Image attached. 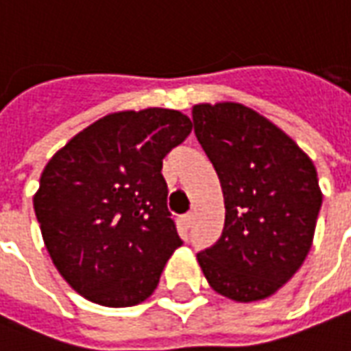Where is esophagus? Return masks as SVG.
<instances>
[{"mask_svg": "<svg viewBox=\"0 0 351 351\" xmlns=\"http://www.w3.org/2000/svg\"><path fill=\"white\" fill-rule=\"evenodd\" d=\"M193 220H195L193 213L186 214V216H184V223H186V228H191V226H193Z\"/></svg>", "mask_w": 351, "mask_h": 351, "instance_id": "obj_1", "label": "esophagus"}]
</instances>
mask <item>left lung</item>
<instances>
[{
	"label": "left lung",
	"mask_w": 351,
	"mask_h": 351,
	"mask_svg": "<svg viewBox=\"0 0 351 351\" xmlns=\"http://www.w3.org/2000/svg\"><path fill=\"white\" fill-rule=\"evenodd\" d=\"M191 116L226 205L221 237L199 252V265L216 293L267 299L310 252L322 206L316 167L293 138L241 103H201Z\"/></svg>",
	"instance_id": "8db88e82"
}]
</instances>
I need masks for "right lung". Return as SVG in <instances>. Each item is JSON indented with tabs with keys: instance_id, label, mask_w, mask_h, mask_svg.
I'll list each match as a JSON object with an SVG mask.
<instances>
[{
	"instance_id": "right-lung-1",
	"label": "right lung",
	"mask_w": 351,
	"mask_h": 351,
	"mask_svg": "<svg viewBox=\"0 0 351 351\" xmlns=\"http://www.w3.org/2000/svg\"><path fill=\"white\" fill-rule=\"evenodd\" d=\"M193 123L171 108L103 116L58 150L34 197L52 263L103 306H133L158 287L182 244L167 210L163 158Z\"/></svg>"
}]
</instances>
